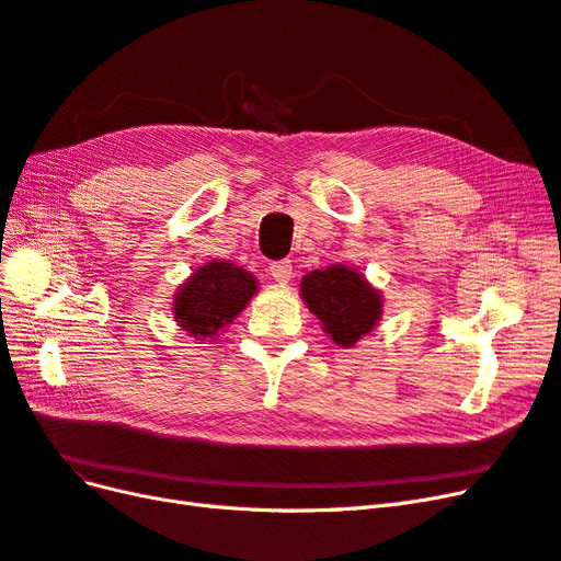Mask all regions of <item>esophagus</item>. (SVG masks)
Wrapping results in <instances>:
<instances>
[{
	"mask_svg": "<svg viewBox=\"0 0 561 561\" xmlns=\"http://www.w3.org/2000/svg\"><path fill=\"white\" fill-rule=\"evenodd\" d=\"M268 271H271V278H274V280H276V283H280V285L290 283V278H293V264L287 262V260L274 262V264L268 266Z\"/></svg>",
	"mask_w": 561,
	"mask_h": 561,
	"instance_id": "34e87169",
	"label": "esophagus"
}]
</instances>
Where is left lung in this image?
I'll use <instances>...</instances> for the list:
<instances>
[{
	"instance_id": "1",
	"label": "left lung",
	"mask_w": 561,
	"mask_h": 561,
	"mask_svg": "<svg viewBox=\"0 0 561 561\" xmlns=\"http://www.w3.org/2000/svg\"><path fill=\"white\" fill-rule=\"evenodd\" d=\"M299 295L342 348H353L383 316V295L358 268L346 264L309 271L299 283Z\"/></svg>"
}]
</instances>
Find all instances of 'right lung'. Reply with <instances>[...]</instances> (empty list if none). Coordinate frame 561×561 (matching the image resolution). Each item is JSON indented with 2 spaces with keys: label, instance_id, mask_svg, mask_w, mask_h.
Here are the masks:
<instances>
[{
  "label": "right lung",
  "instance_id": "obj_1",
  "mask_svg": "<svg viewBox=\"0 0 561 561\" xmlns=\"http://www.w3.org/2000/svg\"><path fill=\"white\" fill-rule=\"evenodd\" d=\"M257 290L260 283L248 268L227 260H208L175 290L173 318L198 344L215 342Z\"/></svg>",
  "mask_w": 561,
  "mask_h": 561
}]
</instances>
